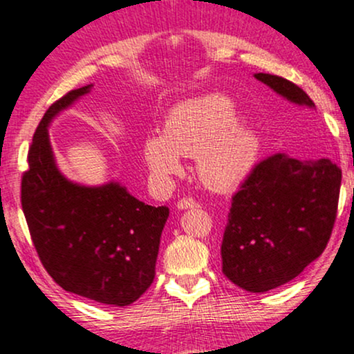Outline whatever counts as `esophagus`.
Listing matches in <instances>:
<instances>
[{"label": "esophagus", "instance_id": "esophagus-1", "mask_svg": "<svg viewBox=\"0 0 354 354\" xmlns=\"http://www.w3.org/2000/svg\"><path fill=\"white\" fill-rule=\"evenodd\" d=\"M199 204L191 198H183L178 201V209H191V207H198Z\"/></svg>", "mask_w": 354, "mask_h": 354}]
</instances>
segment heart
<instances>
[{
  "instance_id": "obj_1",
  "label": "heart",
  "mask_w": 354,
  "mask_h": 354,
  "mask_svg": "<svg viewBox=\"0 0 354 354\" xmlns=\"http://www.w3.org/2000/svg\"><path fill=\"white\" fill-rule=\"evenodd\" d=\"M261 140L249 122L236 115V104L224 93H206L176 105L163 133L145 138L143 156L156 181L168 183L185 169L181 156H196L204 185L229 191L244 183L257 165Z\"/></svg>"
}]
</instances>
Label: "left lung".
Returning a JSON list of instances; mask_svg holds the SVG:
<instances>
[{"label": "left lung", "instance_id": "left-lung-1", "mask_svg": "<svg viewBox=\"0 0 354 354\" xmlns=\"http://www.w3.org/2000/svg\"><path fill=\"white\" fill-rule=\"evenodd\" d=\"M297 107L313 100L290 80L254 74ZM342 169L328 158L295 160L277 153L254 168L232 196L221 257L224 275L247 292L290 282L322 255L338 209Z\"/></svg>", "mask_w": 354, "mask_h": 354}]
</instances>
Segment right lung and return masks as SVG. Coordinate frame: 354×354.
<instances>
[{"mask_svg":"<svg viewBox=\"0 0 354 354\" xmlns=\"http://www.w3.org/2000/svg\"><path fill=\"white\" fill-rule=\"evenodd\" d=\"M92 87L75 88L44 113L28 153L21 204L37 255L55 283L84 299L127 306L155 279L169 209L148 206L118 181L87 186L59 169L50 123Z\"/></svg>","mask_w":354,"mask_h":354,"instance_id":"add662e5","label":"right lung"}]
</instances>
